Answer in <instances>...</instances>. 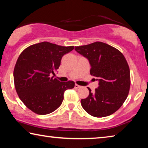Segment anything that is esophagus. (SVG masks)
<instances>
[{
	"instance_id": "1",
	"label": "esophagus",
	"mask_w": 148,
	"mask_h": 148,
	"mask_svg": "<svg viewBox=\"0 0 148 148\" xmlns=\"http://www.w3.org/2000/svg\"><path fill=\"white\" fill-rule=\"evenodd\" d=\"M80 87H81V86H78V85H77V84H75V86H74V87H75V88H76V89H78V88H79Z\"/></svg>"
}]
</instances>
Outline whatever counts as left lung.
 Wrapping results in <instances>:
<instances>
[{"label": "left lung", "mask_w": 148, "mask_h": 148, "mask_svg": "<svg viewBox=\"0 0 148 148\" xmlns=\"http://www.w3.org/2000/svg\"><path fill=\"white\" fill-rule=\"evenodd\" d=\"M75 50L87 59L90 74L99 82L95 92L81 100L83 108L89 114L103 117L116 112L128 96L131 76L128 63L118 49L101 42L76 46Z\"/></svg>", "instance_id": "1"}]
</instances>
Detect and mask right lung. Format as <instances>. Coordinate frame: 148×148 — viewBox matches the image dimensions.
Returning <instances> with one entry per match:
<instances>
[{
    "label": "right lung",
    "instance_id": "add662e5",
    "mask_svg": "<svg viewBox=\"0 0 148 148\" xmlns=\"http://www.w3.org/2000/svg\"><path fill=\"white\" fill-rule=\"evenodd\" d=\"M74 48L43 42L27 47L20 54L14 71L15 87L31 111L39 115L51 113L61 105L64 91L74 88L73 81L61 82L51 76L62 56Z\"/></svg>",
    "mask_w": 148,
    "mask_h": 148
}]
</instances>
